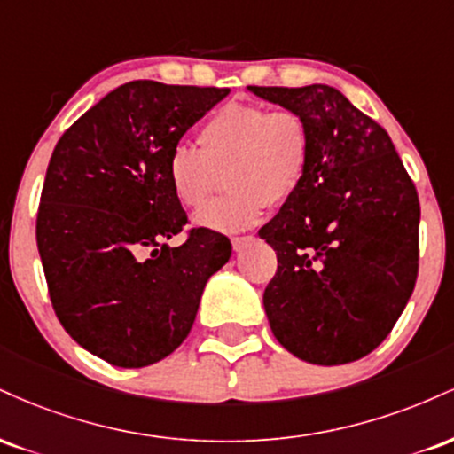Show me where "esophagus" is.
Masks as SVG:
<instances>
[{
	"instance_id": "esophagus-1",
	"label": "esophagus",
	"mask_w": 454,
	"mask_h": 454,
	"mask_svg": "<svg viewBox=\"0 0 454 454\" xmlns=\"http://www.w3.org/2000/svg\"><path fill=\"white\" fill-rule=\"evenodd\" d=\"M252 241H254L252 234H245V237H232V249L234 252H243V249Z\"/></svg>"
}]
</instances>
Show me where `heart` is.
<instances>
[{
	"label": "heart",
	"instance_id": "b5f03b06",
	"mask_svg": "<svg viewBox=\"0 0 454 454\" xmlns=\"http://www.w3.org/2000/svg\"><path fill=\"white\" fill-rule=\"evenodd\" d=\"M198 149L176 145L166 158V181L185 209H200L226 170V196L196 215L211 231L252 226L267 205H286L303 185L311 160V134L294 111L258 104H223L198 128Z\"/></svg>",
	"mask_w": 454,
	"mask_h": 454
}]
</instances>
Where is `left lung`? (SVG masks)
<instances>
[{"instance_id": "1", "label": "left lung", "mask_w": 454, "mask_h": 454, "mask_svg": "<svg viewBox=\"0 0 454 454\" xmlns=\"http://www.w3.org/2000/svg\"><path fill=\"white\" fill-rule=\"evenodd\" d=\"M249 90L299 113L311 134L303 185L260 231L278 254L264 290L270 331L301 361H358L387 340L414 293V181L387 129L335 87Z\"/></svg>"}]
</instances>
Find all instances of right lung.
Masks as SVG:
<instances>
[{
  "label": "right lung",
  "instance_id": "1",
  "mask_svg": "<svg viewBox=\"0 0 454 454\" xmlns=\"http://www.w3.org/2000/svg\"><path fill=\"white\" fill-rule=\"evenodd\" d=\"M226 87L132 81L104 96L55 145L35 241L51 303L78 346L117 367H147L184 343L205 284L232 245L190 228L166 181L170 149Z\"/></svg>",
  "mask_w": 454,
  "mask_h": 454
}]
</instances>
